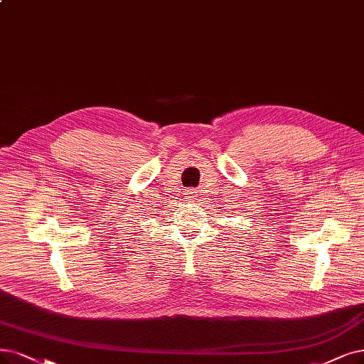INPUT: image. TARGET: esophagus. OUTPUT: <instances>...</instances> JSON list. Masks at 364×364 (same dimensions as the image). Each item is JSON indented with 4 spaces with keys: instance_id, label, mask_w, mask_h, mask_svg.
<instances>
[{
    "instance_id": "34e87169",
    "label": "esophagus",
    "mask_w": 364,
    "mask_h": 364,
    "mask_svg": "<svg viewBox=\"0 0 364 364\" xmlns=\"http://www.w3.org/2000/svg\"><path fill=\"white\" fill-rule=\"evenodd\" d=\"M195 193H196V192H191V198H192L193 200H199V199H198V195H195Z\"/></svg>"
}]
</instances>
